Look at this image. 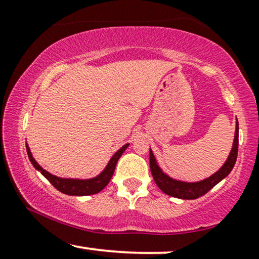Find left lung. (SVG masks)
Listing matches in <instances>:
<instances>
[{
	"label": "left lung",
	"instance_id": "obj_1",
	"mask_svg": "<svg viewBox=\"0 0 259 259\" xmlns=\"http://www.w3.org/2000/svg\"><path fill=\"white\" fill-rule=\"evenodd\" d=\"M237 150H239V121L236 120V129H235V138L233 142V148H231L230 154L228 159L223 164V167L215 171L214 174L210 175L207 179L196 181V183H186V181L175 180L170 178L164 171L160 169L157 163L156 157L150 148V168L151 173L154 179V183L157 186L162 190L164 194L173 196L177 198H183V200H195V198L201 197L204 194H207L212 187H214L217 184L227 178L229 173L233 170L235 162L237 158Z\"/></svg>",
	"mask_w": 259,
	"mask_h": 259
}]
</instances>
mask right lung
Returning a JSON list of instances; mask_svg holds the SVG:
<instances>
[{
    "mask_svg": "<svg viewBox=\"0 0 259 259\" xmlns=\"http://www.w3.org/2000/svg\"><path fill=\"white\" fill-rule=\"evenodd\" d=\"M127 146H129V144L120 147L117 152L113 154L112 158L109 159L108 164L106 165V168L103 169L97 177L91 178V179H67V178L56 177V175L45 170V169L38 164L36 160L34 159V157H32L30 148L28 146H26V152H28L29 159H30L31 164L34 165L35 169L40 171V173L42 174L44 177L58 190V191L70 196H88L95 195L97 194V192L102 191V190L108 185L109 180L112 179V175L114 173V169L118 163V159L120 158V156L123 154L124 151L126 150Z\"/></svg>",
    "mask_w": 259,
    "mask_h": 259,
    "instance_id": "1",
    "label": "right lung"
}]
</instances>
